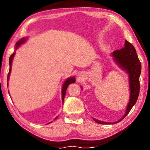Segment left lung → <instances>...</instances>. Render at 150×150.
I'll return each mask as SVG.
<instances>
[{"instance_id":"obj_1","label":"left lung","mask_w":150,"mask_h":150,"mask_svg":"<svg viewBox=\"0 0 150 150\" xmlns=\"http://www.w3.org/2000/svg\"><path fill=\"white\" fill-rule=\"evenodd\" d=\"M115 57V61L117 63V64L121 67H122L124 70H126L129 74V83H130V101L127 106L126 111L124 116L122 120L117 122L112 123L117 124L122 120L128 112L132 109L133 106L137 102L139 95L140 91V82H139V76H140L141 71V63L139 61L137 56L134 47L132 44L126 40L125 46L123 48L120 50H115L112 54ZM96 122L100 124H108L112 123L104 122L101 121L97 120L93 118Z\"/></svg>"}]
</instances>
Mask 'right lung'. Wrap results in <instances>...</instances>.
Segmentation results:
<instances>
[{
  "mask_svg": "<svg viewBox=\"0 0 150 150\" xmlns=\"http://www.w3.org/2000/svg\"><path fill=\"white\" fill-rule=\"evenodd\" d=\"M25 41H26L25 38H22V40H20L19 41V42H18L17 43H16V48H17L20 44H23V43L25 42ZM14 54H15V53H13V54H12L9 57V73H8V76H7V82H8V81H9L10 72H11L12 60H13ZM75 83V79L74 77H71V78H69L68 79H67L66 81L65 82L64 84H63V88H62V100H63H63H64L65 93H66V90H67V87H68L69 85H70L71 83ZM7 86H8V83H7ZM56 119H57V117L55 118V120H56Z\"/></svg>",
  "mask_w": 150,
  "mask_h": 150,
  "instance_id": "1",
  "label": "right lung"
}]
</instances>
